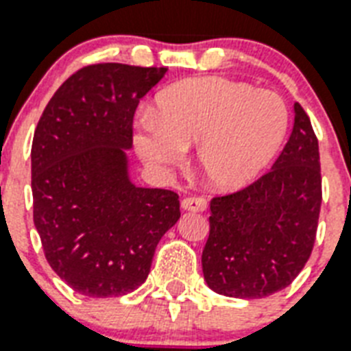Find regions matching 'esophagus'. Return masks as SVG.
<instances>
[{
	"instance_id": "esophagus-1",
	"label": "esophagus",
	"mask_w": 351,
	"mask_h": 351,
	"mask_svg": "<svg viewBox=\"0 0 351 351\" xmlns=\"http://www.w3.org/2000/svg\"><path fill=\"white\" fill-rule=\"evenodd\" d=\"M182 208L187 211H204L208 208V202L202 197H186L182 200Z\"/></svg>"
}]
</instances>
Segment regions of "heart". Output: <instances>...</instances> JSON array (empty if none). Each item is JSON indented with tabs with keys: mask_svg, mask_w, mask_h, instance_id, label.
<instances>
[{
	"mask_svg": "<svg viewBox=\"0 0 351 351\" xmlns=\"http://www.w3.org/2000/svg\"><path fill=\"white\" fill-rule=\"evenodd\" d=\"M289 110L271 90L239 80L200 77L158 93L154 112H143L134 138L147 164L173 167L195 145L202 180L235 191L256 180L285 140Z\"/></svg>",
	"mask_w": 351,
	"mask_h": 351,
	"instance_id": "obj_1",
	"label": "heart"
}]
</instances>
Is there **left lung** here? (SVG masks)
<instances>
[{
    "instance_id": "1",
    "label": "left lung",
    "mask_w": 351,
    "mask_h": 351,
    "mask_svg": "<svg viewBox=\"0 0 351 351\" xmlns=\"http://www.w3.org/2000/svg\"><path fill=\"white\" fill-rule=\"evenodd\" d=\"M322 202L318 140L300 104L269 173L210 202L202 272L211 291L265 298L291 285L311 256Z\"/></svg>"
}]
</instances>
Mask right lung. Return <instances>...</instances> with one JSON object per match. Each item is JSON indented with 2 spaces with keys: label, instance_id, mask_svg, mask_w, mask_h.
<instances>
[{
  "label": "right lung",
  "instance_id": "right-lung-1",
  "mask_svg": "<svg viewBox=\"0 0 351 351\" xmlns=\"http://www.w3.org/2000/svg\"><path fill=\"white\" fill-rule=\"evenodd\" d=\"M167 68L93 64L45 106L31 149L33 217L60 280L84 296L132 293L180 219L175 191L134 186L127 151L140 99Z\"/></svg>",
  "mask_w": 351,
  "mask_h": 351
}]
</instances>
